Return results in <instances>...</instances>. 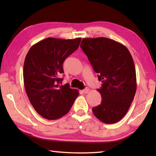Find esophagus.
I'll return each instance as SVG.
<instances>
[{"mask_svg": "<svg viewBox=\"0 0 156 156\" xmlns=\"http://www.w3.org/2000/svg\"><path fill=\"white\" fill-rule=\"evenodd\" d=\"M89 89L87 87V88H85L84 89H83V90L82 91H83L84 94H87L88 92H89Z\"/></svg>", "mask_w": 156, "mask_h": 156, "instance_id": "1", "label": "esophagus"}]
</instances>
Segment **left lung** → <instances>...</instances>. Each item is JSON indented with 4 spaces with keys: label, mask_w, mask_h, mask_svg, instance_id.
<instances>
[{
    "label": "left lung",
    "mask_w": 156,
    "mask_h": 156,
    "mask_svg": "<svg viewBox=\"0 0 156 156\" xmlns=\"http://www.w3.org/2000/svg\"><path fill=\"white\" fill-rule=\"evenodd\" d=\"M80 47L102 83L97 89L102 101L92 109L94 114L104 123L117 122L127 113L136 94L133 58L125 45L104 37L84 38Z\"/></svg>",
    "instance_id": "obj_1"
}]
</instances>
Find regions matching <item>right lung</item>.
<instances>
[{"label":"right lung","mask_w":156,"mask_h":156,"mask_svg":"<svg viewBox=\"0 0 156 156\" xmlns=\"http://www.w3.org/2000/svg\"><path fill=\"white\" fill-rule=\"evenodd\" d=\"M81 38H47L34 44L26 55L23 66L25 88L36 112L47 120L67 114L78 96L77 89L61 85L62 64L78 48Z\"/></svg>","instance_id":"add662e5"}]
</instances>
